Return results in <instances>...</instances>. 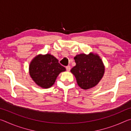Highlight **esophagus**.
<instances>
[{
  "label": "esophagus",
  "mask_w": 131,
  "mask_h": 131,
  "mask_svg": "<svg viewBox=\"0 0 131 131\" xmlns=\"http://www.w3.org/2000/svg\"><path fill=\"white\" fill-rule=\"evenodd\" d=\"M66 70L68 71V72H69V71H70V66H67L66 67Z\"/></svg>",
  "instance_id": "obj_1"
}]
</instances>
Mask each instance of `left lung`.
<instances>
[{
    "mask_svg": "<svg viewBox=\"0 0 131 131\" xmlns=\"http://www.w3.org/2000/svg\"><path fill=\"white\" fill-rule=\"evenodd\" d=\"M76 65L71 72L76 77L80 87L88 90L95 87L103 76L105 67L97 55L81 54L74 58Z\"/></svg>",
    "mask_w": 131,
    "mask_h": 131,
    "instance_id": "left-lung-1",
    "label": "left lung"
}]
</instances>
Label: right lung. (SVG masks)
Returning a JSON list of instances; mask_svg holds the SVG:
<instances>
[{"mask_svg":"<svg viewBox=\"0 0 131 131\" xmlns=\"http://www.w3.org/2000/svg\"><path fill=\"white\" fill-rule=\"evenodd\" d=\"M65 70L56 58L50 54L38 55L29 66L31 77L37 85L45 88L51 87L58 74Z\"/></svg>","mask_w":131,"mask_h":131,"instance_id":"obj_1","label":"right lung"}]
</instances>
